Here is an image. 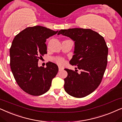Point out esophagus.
Listing matches in <instances>:
<instances>
[{"mask_svg": "<svg viewBox=\"0 0 122 122\" xmlns=\"http://www.w3.org/2000/svg\"><path fill=\"white\" fill-rule=\"evenodd\" d=\"M63 70V68H62L61 67H60V66H58V70L59 71H61Z\"/></svg>", "mask_w": 122, "mask_h": 122, "instance_id": "esophagus-1", "label": "esophagus"}]
</instances>
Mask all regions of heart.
I'll list each match as a JSON object with an SVG mask.
<instances>
[{
	"label": "heart",
	"mask_w": 122,
	"mask_h": 122,
	"mask_svg": "<svg viewBox=\"0 0 122 122\" xmlns=\"http://www.w3.org/2000/svg\"><path fill=\"white\" fill-rule=\"evenodd\" d=\"M55 61L59 65H62L64 64L65 61L64 60V58H61V57H56L55 58Z\"/></svg>",
	"instance_id": "1"
}]
</instances>
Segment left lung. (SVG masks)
I'll use <instances>...</instances> for the list:
<instances>
[{
  "label": "left lung",
  "instance_id": "1",
  "mask_svg": "<svg viewBox=\"0 0 122 122\" xmlns=\"http://www.w3.org/2000/svg\"><path fill=\"white\" fill-rule=\"evenodd\" d=\"M59 35L74 41V55L70 63L82 70L78 74L76 71L65 69L67 76L64 79V89L71 96L83 98L92 93L103 79L108 60L106 42L102 36L90 29L61 30Z\"/></svg>",
  "mask_w": 122,
  "mask_h": 122
}]
</instances>
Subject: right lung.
Wrapping results in <instances>:
<instances>
[{
	"mask_svg": "<svg viewBox=\"0 0 122 122\" xmlns=\"http://www.w3.org/2000/svg\"><path fill=\"white\" fill-rule=\"evenodd\" d=\"M58 30L36 25L27 27L14 38L10 48V65L18 85L30 95L39 96L48 92L58 66L48 62L39 67L38 61L47 52L46 39Z\"/></svg>",
	"mask_w": 122,
	"mask_h": 122,
	"instance_id": "right-lung-1",
	"label": "right lung"
}]
</instances>
